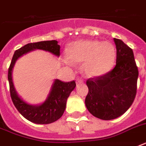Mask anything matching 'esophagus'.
Segmentation results:
<instances>
[{"label":"esophagus","mask_w":146,"mask_h":146,"mask_svg":"<svg viewBox=\"0 0 146 146\" xmlns=\"http://www.w3.org/2000/svg\"><path fill=\"white\" fill-rule=\"evenodd\" d=\"M82 81H83V80H82L80 77L76 78V83H80V82H82Z\"/></svg>","instance_id":"obj_1"}]
</instances>
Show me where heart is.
<instances>
[{
    "label": "heart",
    "mask_w": 146,
    "mask_h": 146,
    "mask_svg": "<svg viewBox=\"0 0 146 146\" xmlns=\"http://www.w3.org/2000/svg\"><path fill=\"white\" fill-rule=\"evenodd\" d=\"M70 61L80 64L89 77H98L111 70L115 63V47L110 42L80 40L72 42L66 49Z\"/></svg>",
    "instance_id": "heart-1"
}]
</instances>
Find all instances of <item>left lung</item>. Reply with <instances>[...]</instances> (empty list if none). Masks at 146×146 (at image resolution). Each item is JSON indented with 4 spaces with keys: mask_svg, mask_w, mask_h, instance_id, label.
Returning <instances> with one entry per match:
<instances>
[{
    "mask_svg": "<svg viewBox=\"0 0 146 146\" xmlns=\"http://www.w3.org/2000/svg\"><path fill=\"white\" fill-rule=\"evenodd\" d=\"M116 66L111 71L86 81L88 111L101 120H113L129 108L136 95L139 71L133 51L120 39L113 38Z\"/></svg>",
    "mask_w": 146,
    "mask_h": 146,
    "instance_id": "8db88e82",
    "label": "left lung"
}]
</instances>
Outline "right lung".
<instances>
[{"instance_id":"right-lung-1","label":"right lung","mask_w":146,"mask_h":146,"mask_svg":"<svg viewBox=\"0 0 146 146\" xmlns=\"http://www.w3.org/2000/svg\"><path fill=\"white\" fill-rule=\"evenodd\" d=\"M60 48V47L57 44V41L56 40L29 43L16 50L13 56L8 70V81L10 84L11 99L19 113L31 122L38 124H48L61 117L66 108V100L71 92L75 89L76 82L73 80L71 82H64L59 80H55L50 93L44 102L38 105H33L28 104L18 96L13 82V68L19 57L31 50L36 49L44 50L59 57Z\"/></svg>"}]
</instances>
